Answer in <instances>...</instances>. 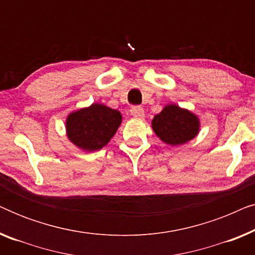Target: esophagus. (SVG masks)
I'll list each match as a JSON object with an SVG mask.
<instances>
[{
    "label": "esophagus",
    "instance_id": "obj_1",
    "mask_svg": "<svg viewBox=\"0 0 255 255\" xmlns=\"http://www.w3.org/2000/svg\"><path fill=\"white\" fill-rule=\"evenodd\" d=\"M130 114L133 117H137V118H142L145 116L144 109H142V108H140V107H132L131 110H130Z\"/></svg>",
    "mask_w": 255,
    "mask_h": 255
}]
</instances>
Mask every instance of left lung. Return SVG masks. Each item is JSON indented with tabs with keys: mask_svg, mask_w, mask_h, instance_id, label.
<instances>
[{
	"mask_svg": "<svg viewBox=\"0 0 255 255\" xmlns=\"http://www.w3.org/2000/svg\"><path fill=\"white\" fill-rule=\"evenodd\" d=\"M152 128L162 142L177 146L193 140L200 133L201 121L190 110L169 103L153 117Z\"/></svg>",
	"mask_w": 255,
	"mask_h": 255,
	"instance_id": "8db88e82",
	"label": "left lung"
}]
</instances>
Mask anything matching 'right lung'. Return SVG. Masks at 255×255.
<instances>
[{
    "label": "right lung",
    "instance_id": "add662e5",
    "mask_svg": "<svg viewBox=\"0 0 255 255\" xmlns=\"http://www.w3.org/2000/svg\"><path fill=\"white\" fill-rule=\"evenodd\" d=\"M122 114L102 103H93L67 115L66 135L83 152L99 151L111 140L122 124Z\"/></svg>",
    "mask_w": 255,
    "mask_h": 255
}]
</instances>
